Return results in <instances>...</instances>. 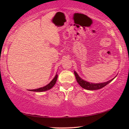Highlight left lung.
Returning a JSON list of instances; mask_svg holds the SVG:
<instances>
[{
    "label": "left lung",
    "mask_w": 129,
    "mask_h": 129,
    "mask_svg": "<svg viewBox=\"0 0 129 129\" xmlns=\"http://www.w3.org/2000/svg\"><path fill=\"white\" fill-rule=\"evenodd\" d=\"M74 73H75L76 80H77L78 84H79L82 88L85 89H87V90H97V89H101L103 88V87L105 86L106 85L109 84L111 81H112L114 80V78H114H113V79L109 80L107 82L99 83V84H94V83H90L89 82H87L86 81L82 79V78H80V76L78 75V74L76 73V71L74 72Z\"/></svg>",
    "instance_id": "8db88e82"
}]
</instances>
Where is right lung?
<instances>
[{"mask_svg":"<svg viewBox=\"0 0 129 129\" xmlns=\"http://www.w3.org/2000/svg\"><path fill=\"white\" fill-rule=\"evenodd\" d=\"M57 76L58 75H56L55 77L53 78V79L52 80L51 82H50L46 86L42 87V88H40L36 89H33V90H29V91H38V92H41V91H44L48 90H49L52 88H53V86L55 85L57 79Z\"/></svg>","mask_w":129,"mask_h":129,"instance_id":"1","label":"right lung"}]
</instances>
